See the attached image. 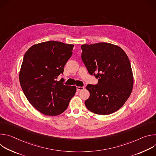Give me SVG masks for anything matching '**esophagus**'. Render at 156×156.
<instances>
[{
  "instance_id": "esophagus-1",
  "label": "esophagus",
  "mask_w": 156,
  "mask_h": 156,
  "mask_svg": "<svg viewBox=\"0 0 156 156\" xmlns=\"http://www.w3.org/2000/svg\"><path fill=\"white\" fill-rule=\"evenodd\" d=\"M84 86H77L76 87V90L78 91H81L83 90H84Z\"/></svg>"
}]
</instances>
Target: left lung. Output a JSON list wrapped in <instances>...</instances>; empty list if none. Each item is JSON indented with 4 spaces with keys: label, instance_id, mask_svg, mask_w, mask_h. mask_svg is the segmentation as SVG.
<instances>
[{
    "label": "left lung",
    "instance_id": "1",
    "mask_svg": "<svg viewBox=\"0 0 156 156\" xmlns=\"http://www.w3.org/2000/svg\"><path fill=\"white\" fill-rule=\"evenodd\" d=\"M81 49L89 73L98 78V84L86 86L90 94L84 102L86 108L98 115L116 112L133 90L134 78L127 55L119 46L108 42L83 44Z\"/></svg>",
    "mask_w": 156,
    "mask_h": 156
}]
</instances>
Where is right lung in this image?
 <instances>
[{
    "instance_id": "right-lung-1",
    "label": "right lung",
    "mask_w": 156,
    "mask_h": 156,
    "mask_svg": "<svg viewBox=\"0 0 156 156\" xmlns=\"http://www.w3.org/2000/svg\"><path fill=\"white\" fill-rule=\"evenodd\" d=\"M73 46L54 41L43 42L32 46L24 55L19 73L21 87L29 102L44 115H60L75 94V86L56 80L63 73Z\"/></svg>"
}]
</instances>
